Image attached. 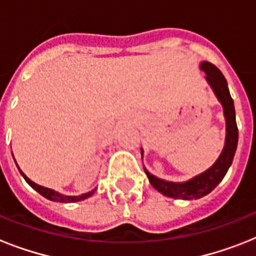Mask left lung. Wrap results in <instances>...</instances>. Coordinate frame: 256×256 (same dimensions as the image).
<instances>
[{
	"label": "left lung",
	"instance_id": "obj_1",
	"mask_svg": "<svg viewBox=\"0 0 256 256\" xmlns=\"http://www.w3.org/2000/svg\"><path fill=\"white\" fill-rule=\"evenodd\" d=\"M199 69L204 72L206 74L204 80L215 94L219 104H222L223 116L226 120L224 146H223L222 152L210 168L192 178L183 180V182H171L166 179H160L156 175H152L148 168H144L152 186L160 191V194L174 199L191 200V199H199L204 195L210 194L224 178V175L232 164L236 146H238V126H236V120H235L234 100L230 96L226 78L223 77L220 70L215 68L210 62H200ZM140 154H142V160H144V152L142 148H140Z\"/></svg>",
	"mask_w": 256,
	"mask_h": 256
}]
</instances>
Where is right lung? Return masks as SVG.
I'll return each instance as SVG.
<instances>
[{"label": "right lung", "instance_id": "right-lung-1", "mask_svg": "<svg viewBox=\"0 0 256 256\" xmlns=\"http://www.w3.org/2000/svg\"><path fill=\"white\" fill-rule=\"evenodd\" d=\"M13 158H14V156H13ZM16 164H17V162H16ZM17 168H18V164H17ZM18 170H20V172H21V175L24 176V179H25L26 182H28V184H29V186L33 187L34 190L37 191V192H40L42 196H45L46 199H49V200H53V202H61V203L80 202V200H84V199H88V196H92V195L94 194V191L96 190V188H94V190L88 191V192H85V194H81V195L61 194V192H58V191L53 190V188H49V187H44V186H41V184H37V183L33 182L32 179L28 178V176H26L24 172H22L21 168H18Z\"/></svg>", "mask_w": 256, "mask_h": 256}]
</instances>
